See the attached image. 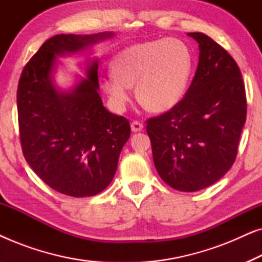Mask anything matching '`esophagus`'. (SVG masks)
Here are the masks:
<instances>
[{"label": "esophagus", "instance_id": "obj_1", "mask_svg": "<svg viewBox=\"0 0 262 262\" xmlns=\"http://www.w3.org/2000/svg\"><path fill=\"white\" fill-rule=\"evenodd\" d=\"M131 130L134 132H139L143 130V124L141 121H137V120H134L131 123Z\"/></svg>", "mask_w": 262, "mask_h": 262}]
</instances>
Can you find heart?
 I'll use <instances>...</instances> for the list:
<instances>
[{
    "label": "heart",
    "mask_w": 262,
    "mask_h": 262,
    "mask_svg": "<svg viewBox=\"0 0 262 262\" xmlns=\"http://www.w3.org/2000/svg\"><path fill=\"white\" fill-rule=\"evenodd\" d=\"M193 70L191 50L178 39L141 42L118 52L112 71L102 78V87L114 108L124 111L131 87L141 101L155 112L171 110L184 99Z\"/></svg>",
    "instance_id": "obj_1"
}]
</instances>
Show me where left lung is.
Listing matches in <instances>:
<instances>
[{"mask_svg": "<svg viewBox=\"0 0 262 262\" xmlns=\"http://www.w3.org/2000/svg\"><path fill=\"white\" fill-rule=\"evenodd\" d=\"M199 44L195 75L184 99L146 121L161 179L181 192L217 182L230 169L247 116L245 84L234 58L213 39L188 33Z\"/></svg>", "mask_w": 262, "mask_h": 262, "instance_id": "8db88e82", "label": "left lung"}]
</instances>
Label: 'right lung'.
I'll return each instance as SVG.
<instances>
[{"label":"right lung","mask_w":262,"mask_h":262,"mask_svg":"<svg viewBox=\"0 0 262 262\" xmlns=\"http://www.w3.org/2000/svg\"><path fill=\"white\" fill-rule=\"evenodd\" d=\"M112 32L58 34L32 57L17 85L20 141L27 163L55 191L83 198L102 192L113 180L130 123L103 107L98 59H88L85 76L71 89L57 87V57L87 51Z\"/></svg>","instance_id":"1"}]
</instances>
